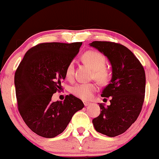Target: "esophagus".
I'll return each instance as SVG.
<instances>
[{
	"label": "esophagus",
	"instance_id": "esophagus-1",
	"mask_svg": "<svg viewBox=\"0 0 159 159\" xmlns=\"http://www.w3.org/2000/svg\"><path fill=\"white\" fill-rule=\"evenodd\" d=\"M84 106H88V105H90V102H84Z\"/></svg>",
	"mask_w": 159,
	"mask_h": 159
}]
</instances>
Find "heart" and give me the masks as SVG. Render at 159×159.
I'll list each match as a JSON object with an SVG mask.
<instances>
[{
    "instance_id": "b5f03b06",
    "label": "heart",
    "mask_w": 159,
    "mask_h": 159,
    "mask_svg": "<svg viewBox=\"0 0 159 159\" xmlns=\"http://www.w3.org/2000/svg\"><path fill=\"white\" fill-rule=\"evenodd\" d=\"M82 60L93 69V78L99 83L105 84L111 77V72L105 66L106 59L100 52L90 50L84 52L82 55ZM75 71L74 62H70L66 69V77L70 80L73 78ZM97 90V85L95 83L77 84L72 87V93L77 97L83 100L89 99L93 93Z\"/></svg>"
}]
</instances>
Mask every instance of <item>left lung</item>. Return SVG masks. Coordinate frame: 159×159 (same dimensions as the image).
<instances>
[{
	"mask_svg": "<svg viewBox=\"0 0 159 159\" xmlns=\"http://www.w3.org/2000/svg\"><path fill=\"white\" fill-rule=\"evenodd\" d=\"M90 46L103 53L112 66V78L101 96H111V105L100 104L101 112L93 120L95 129L108 137L123 134L135 122L144 102L145 71L133 53L120 43L94 41Z\"/></svg>",
	"mask_w": 159,
	"mask_h": 159,
	"instance_id": "8db88e82",
	"label": "left lung"
}]
</instances>
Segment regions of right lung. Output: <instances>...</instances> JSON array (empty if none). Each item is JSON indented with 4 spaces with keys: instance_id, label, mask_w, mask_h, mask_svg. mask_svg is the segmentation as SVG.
Listing matches in <instances>:
<instances>
[{
    "instance_id": "obj_1",
    "label": "right lung",
    "mask_w": 159,
    "mask_h": 159,
    "mask_svg": "<svg viewBox=\"0 0 159 159\" xmlns=\"http://www.w3.org/2000/svg\"><path fill=\"white\" fill-rule=\"evenodd\" d=\"M82 43H44L26 52L16 71L18 110L26 125L38 135L54 138L66 128L72 116L84 107L80 98L66 96L52 102L62 89L66 69L77 55Z\"/></svg>"
}]
</instances>
